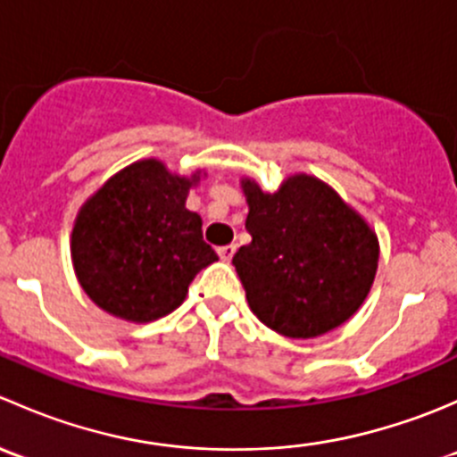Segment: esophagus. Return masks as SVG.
Masks as SVG:
<instances>
[{"label":"esophagus","instance_id":"1","mask_svg":"<svg viewBox=\"0 0 457 457\" xmlns=\"http://www.w3.org/2000/svg\"><path fill=\"white\" fill-rule=\"evenodd\" d=\"M234 252H237V245H234V243H229V245H223V247H219V256H220V261L229 262V261H232Z\"/></svg>","mask_w":457,"mask_h":457}]
</instances>
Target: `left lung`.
<instances>
[{"label": "left lung", "instance_id": "1", "mask_svg": "<svg viewBox=\"0 0 457 457\" xmlns=\"http://www.w3.org/2000/svg\"><path fill=\"white\" fill-rule=\"evenodd\" d=\"M252 234L232 258L258 320L289 338H316L349 320L370 294L378 238L331 187L287 179L274 195L243 181Z\"/></svg>", "mask_w": 457, "mask_h": 457}]
</instances>
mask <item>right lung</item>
I'll return each instance as SVG.
<instances>
[{
    "label": "right lung",
    "instance_id": "add662e5",
    "mask_svg": "<svg viewBox=\"0 0 457 457\" xmlns=\"http://www.w3.org/2000/svg\"><path fill=\"white\" fill-rule=\"evenodd\" d=\"M196 181L174 177L154 159L139 161L81 207L72 262L101 310L135 322L156 320L186 301L203 267L219 261L203 241L201 216L186 207Z\"/></svg>",
    "mask_w": 457,
    "mask_h": 457
}]
</instances>
